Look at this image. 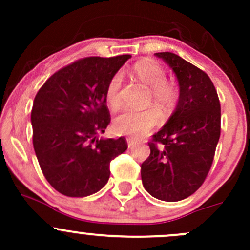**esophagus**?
I'll list each match as a JSON object with an SVG mask.
<instances>
[{"mask_svg": "<svg viewBox=\"0 0 250 250\" xmlns=\"http://www.w3.org/2000/svg\"><path fill=\"white\" fill-rule=\"evenodd\" d=\"M127 144H128V147H129V148H133V147H135V146H137V143H135V141L133 139H130V138H128V139H127Z\"/></svg>", "mask_w": 250, "mask_h": 250, "instance_id": "esophagus-1", "label": "esophagus"}]
</instances>
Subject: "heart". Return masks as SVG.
<instances>
[{
	"label": "heart",
	"instance_id": "obj_1",
	"mask_svg": "<svg viewBox=\"0 0 250 250\" xmlns=\"http://www.w3.org/2000/svg\"><path fill=\"white\" fill-rule=\"evenodd\" d=\"M133 72L141 82L151 88L150 100H153L155 104L163 109L172 106L175 100V90L169 83L166 82L167 76L162 66L155 62H143L134 65ZM121 85L122 75L117 72L111 77L105 92V98L111 107H117L121 104ZM161 118L162 116L160 110L156 107H148L145 110L123 109L113 120V128L118 134L140 138L157 127Z\"/></svg>",
	"mask_w": 250,
	"mask_h": 250
}]
</instances>
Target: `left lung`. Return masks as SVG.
<instances>
[{
  "mask_svg": "<svg viewBox=\"0 0 250 250\" xmlns=\"http://www.w3.org/2000/svg\"><path fill=\"white\" fill-rule=\"evenodd\" d=\"M175 74L179 102L152 137L141 180L152 197L176 202L195 193L208 175L220 138V103L206 72L174 53H156Z\"/></svg>",
  "mask_w": 250,
  "mask_h": 250,
  "instance_id": "8db88e82",
  "label": "left lung"
}]
</instances>
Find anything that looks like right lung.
<instances>
[{
    "label": "right lung",
    "mask_w": 250,
    "mask_h": 250,
    "mask_svg": "<svg viewBox=\"0 0 250 250\" xmlns=\"http://www.w3.org/2000/svg\"><path fill=\"white\" fill-rule=\"evenodd\" d=\"M132 55L89 57L55 72L36 94L32 141L48 183L69 197L98 192L110 178V162L127 150L125 138H98L110 123L106 85Z\"/></svg>",
    "instance_id": "right-lung-1"
}]
</instances>
